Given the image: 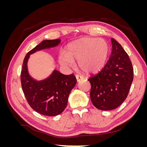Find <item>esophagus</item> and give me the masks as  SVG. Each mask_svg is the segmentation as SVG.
<instances>
[{
	"mask_svg": "<svg viewBox=\"0 0 147 147\" xmlns=\"http://www.w3.org/2000/svg\"><path fill=\"white\" fill-rule=\"evenodd\" d=\"M75 77H76L77 82H79L80 81L82 80L83 79V77H82V76H79L78 75H75Z\"/></svg>",
	"mask_w": 147,
	"mask_h": 147,
	"instance_id": "34e87169",
	"label": "esophagus"
}]
</instances>
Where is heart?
Segmentation results:
<instances>
[{
	"label": "heart",
	"mask_w": 147,
	"mask_h": 147,
	"mask_svg": "<svg viewBox=\"0 0 147 147\" xmlns=\"http://www.w3.org/2000/svg\"><path fill=\"white\" fill-rule=\"evenodd\" d=\"M109 53L107 42L102 38L82 37L67 47L65 54L59 57V63L64 66L78 65L82 71L88 74L98 72L105 65Z\"/></svg>",
	"instance_id": "heart-1"
}]
</instances>
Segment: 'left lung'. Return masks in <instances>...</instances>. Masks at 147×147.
I'll use <instances>...</instances> for the list:
<instances>
[{
    "label": "left lung",
    "mask_w": 147,
    "mask_h": 147,
    "mask_svg": "<svg viewBox=\"0 0 147 147\" xmlns=\"http://www.w3.org/2000/svg\"><path fill=\"white\" fill-rule=\"evenodd\" d=\"M112 51L104 68L88 79L92 104L101 110L117 108L126 99L134 78L131 61L127 53L114 38Z\"/></svg>",
    "instance_id": "8db88e82"
}]
</instances>
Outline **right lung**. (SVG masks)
I'll use <instances>...</instances> for the list:
<instances>
[{
    "label": "right lung",
    "instance_id": "right-lung-1",
    "mask_svg": "<svg viewBox=\"0 0 147 147\" xmlns=\"http://www.w3.org/2000/svg\"><path fill=\"white\" fill-rule=\"evenodd\" d=\"M60 39L45 40L39 43L26 55L21 72V83L25 97L30 107L35 112L46 116L61 114L67 105L71 90L75 86L77 79L73 74L65 75L55 70L48 78L35 80L28 70L30 55L43 49L59 45Z\"/></svg>",
    "mask_w": 147,
    "mask_h": 147
}]
</instances>
